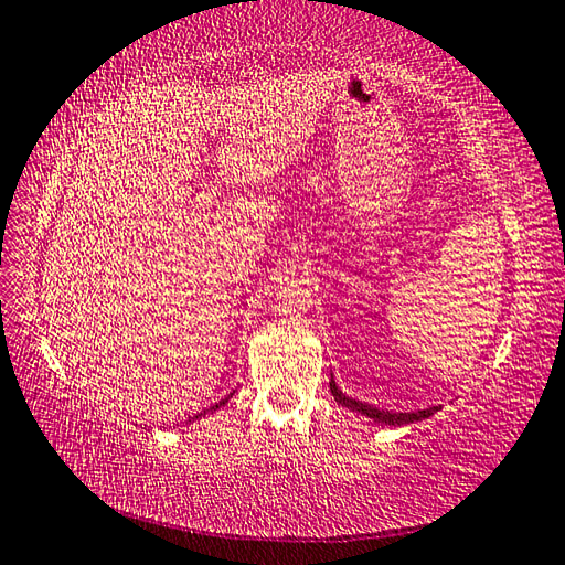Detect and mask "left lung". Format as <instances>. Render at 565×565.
<instances>
[{"mask_svg": "<svg viewBox=\"0 0 565 565\" xmlns=\"http://www.w3.org/2000/svg\"><path fill=\"white\" fill-rule=\"evenodd\" d=\"M330 393L332 398L338 401L340 405H344L347 411H354V413H362L364 417L374 419V423H381V425H393V427H401V425H411V423H419V419H425L429 415H435L439 411V405H431L427 407V411H415V413H393V411H381V407H374L369 403H362V401H354L350 398V395H344L340 391L338 383H334V376L330 379Z\"/></svg>", "mask_w": 565, "mask_h": 565, "instance_id": "1", "label": "left lung"}]
</instances>
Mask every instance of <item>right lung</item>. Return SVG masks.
Segmentation results:
<instances>
[{"label":"right lung","instance_id":"right-lung-1","mask_svg":"<svg viewBox=\"0 0 565 565\" xmlns=\"http://www.w3.org/2000/svg\"><path fill=\"white\" fill-rule=\"evenodd\" d=\"M233 398V393L231 395H225V398L223 401H218V403H215L213 407H209V411H203V413H199V415H194V417H191L189 419V423H194V419H199V417H203V415H209V413H215V411H218V407H223L227 401H231Z\"/></svg>","mask_w":565,"mask_h":565}]
</instances>
